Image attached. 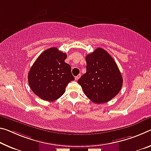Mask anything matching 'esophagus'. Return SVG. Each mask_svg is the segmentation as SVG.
I'll return each mask as SVG.
<instances>
[{
	"instance_id": "obj_1",
	"label": "esophagus",
	"mask_w": 151,
	"mask_h": 151,
	"mask_svg": "<svg viewBox=\"0 0 151 151\" xmlns=\"http://www.w3.org/2000/svg\"><path fill=\"white\" fill-rule=\"evenodd\" d=\"M81 75H77L76 76H75V80L76 81H78V78H79L80 77H81Z\"/></svg>"
}]
</instances>
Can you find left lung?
Returning a JSON list of instances; mask_svg holds the SVG:
<instances>
[{
  "mask_svg": "<svg viewBox=\"0 0 151 151\" xmlns=\"http://www.w3.org/2000/svg\"><path fill=\"white\" fill-rule=\"evenodd\" d=\"M87 71L78 83L91 101L103 104L118 94L123 78L116 62L106 50L98 47L86 56Z\"/></svg>",
  "mask_w": 151,
  "mask_h": 151,
  "instance_id": "1",
  "label": "left lung"
}]
</instances>
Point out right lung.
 <instances>
[{"label":"right lung","instance_id":"1","mask_svg":"<svg viewBox=\"0 0 151 151\" xmlns=\"http://www.w3.org/2000/svg\"><path fill=\"white\" fill-rule=\"evenodd\" d=\"M66 53L51 47L40 55L28 75V83L32 91L43 100L53 101L66 91L67 85L75 78L71 66L66 63Z\"/></svg>","mask_w":151,"mask_h":151}]
</instances>
